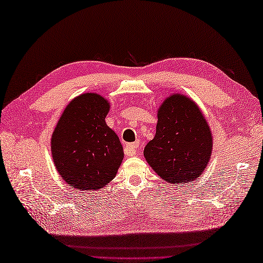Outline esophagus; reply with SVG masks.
Listing matches in <instances>:
<instances>
[{
    "label": "esophagus",
    "mask_w": 263,
    "mask_h": 263,
    "mask_svg": "<svg viewBox=\"0 0 263 263\" xmlns=\"http://www.w3.org/2000/svg\"><path fill=\"white\" fill-rule=\"evenodd\" d=\"M138 147H139V141L126 144V146H125L126 154L128 156H136L138 154Z\"/></svg>",
    "instance_id": "obj_1"
}]
</instances>
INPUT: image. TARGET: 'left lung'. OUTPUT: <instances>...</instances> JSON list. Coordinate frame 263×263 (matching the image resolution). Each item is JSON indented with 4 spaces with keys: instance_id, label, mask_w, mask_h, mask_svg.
<instances>
[{
    "instance_id": "1",
    "label": "left lung",
    "mask_w": 263,
    "mask_h": 263,
    "mask_svg": "<svg viewBox=\"0 0 263 263\" xmlns=\"http://www.w3.org/2000/svg\"><path fill=\"white\" fill-rule=\"evenodd\" d=\"M156 135L144 148V158L171 184L198 180L209 164L212 135L192 99L181 93L167 97L158 109Z\"/></svg>"
}]
</instances>
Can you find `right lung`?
<instances>
[{"label": "right lung", "instance_id": "obj_1", "mask_svg": "<svg viewBox=\"0 0 263 263\" xmlns=\"http://www.w3.org/2000/svg\"><path fill=\"white\" fill-rule=\"evenodd\" d=\"M110 108L103 96L86 92L72 99L52 135L58 173L71 187L98 191L116 176L124 153L116 133L106 124Z\"/></svg>", "mask_w": 263, "mask_h": 263}]
</instances>
